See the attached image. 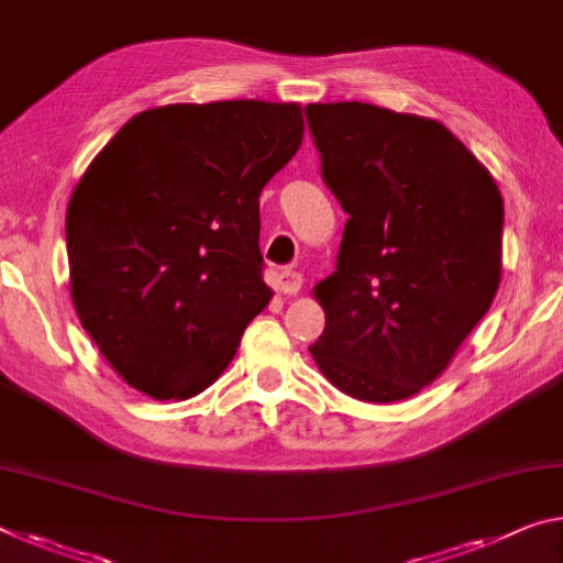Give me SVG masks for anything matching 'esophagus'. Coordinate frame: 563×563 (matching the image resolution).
<instances>
[{"label":"esophagus","mask_w":563,"mask_h":563,"mask_svg":"<svg viewBox=\"0 0 563 563\" xmlns=\"http://www.w3.org/2000/svg\"><path fill=\"white\" fill-rule=\"evenodd\" d=\"M302 288V275L298 271H283L280 273V290L285 296H298V290Z\"/></svg>","instance_id":"1"}]
</instances>
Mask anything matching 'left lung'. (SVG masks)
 <instances>
[{"mask_svg": "<svg viewBox=\"0 0 563 563\" xmlns=\"http://www.w3.org/2000/svg\"><path fill=\"white\" fill-rule=\"evenodd\" d=\"M320 175L347 212L335 273L316 285L323 376L394 404L449 368L501 283L504 200L441 122L368 102L308 104Z\"/></svg>", "mask_w": 563, "mask_h": 563, "instance_id": "obj_1", "label": "left lung"}]
</instances>
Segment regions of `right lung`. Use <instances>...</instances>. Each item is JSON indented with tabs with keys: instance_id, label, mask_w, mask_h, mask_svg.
Segmentation results:
<instances>
[{
	"instance_id": "add662e5",
	"label": "right lung",
	"mask_w": 563,
	"mask_h": 563,
	"mask_svg": "<svg viewBox=\"0 0 563 563\" xmlns=\"http://www.w3.org/2000/svg\"><path fill=\"white\" fill-rule=\"evenodd\" d=\"M302 142L296 102L140 112L79 177L67 208L79 323L132 388L190 398L228 368L271 302L261 192Z\"/></svg>"
}]
</instances>
